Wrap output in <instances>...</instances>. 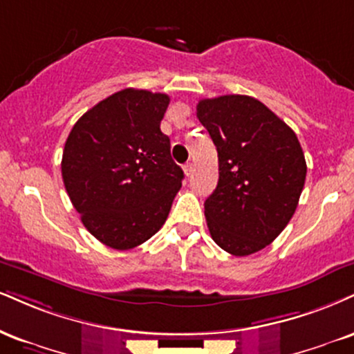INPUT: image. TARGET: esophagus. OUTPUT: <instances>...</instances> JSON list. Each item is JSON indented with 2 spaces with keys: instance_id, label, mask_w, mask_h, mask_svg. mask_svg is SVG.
I'll return each instance as SVG.
<instances>
[{
  "instance_id": "34e87169",
  "label": "esophagus",
  "mask_w": 354,
  "mask_h": 354,
  "mask_svg": "<svg viewBox=\"0 0 354 354\" xmlns=\"http://www.w3.org/2000/svg\"><path fill=\"white\" fill-rule=\"evenodd\" d=\"M193 171H194V165L189 161V163L185 165V173L188 174V176H191V174H193Z\"/></svg>"
}]
</instances>
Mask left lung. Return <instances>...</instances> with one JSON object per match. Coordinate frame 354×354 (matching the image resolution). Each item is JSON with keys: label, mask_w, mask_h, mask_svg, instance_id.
I'll list each match as a JSON object with an SVG mask.
<instances>
[{"label": "left lung", "mask_w": 354, "mask_h": 354, "mask_svg": "<svg viewBox=\"0 0 354 354\" xmlns=\"http://www.w3.org/2000/svg\"><path fill=\"white\" fill-rule=\"evenodd\" d=\"M196 113L218 150L219 181L204 203L212 241L237 257L259 252L299 206L306 176L299 138L249 95L199 100Z\"/></svg>", "instance_id": "left-lung-1"}]
</instances>
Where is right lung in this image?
Segmentation results:
<instances>
[{
    "instance_id": "right-lung-1",
    "label": "right lung",
    "mask_w": 354,
    "mask_h": 354,
    "mask_svg": "<svg viewBox=\"0 0 354 354\" xmlns=\"http://www.w3.org/2000/svg\"><path fill=\"white\" fill-rule=\"evenodd\" d=\"M166 93L123 88L93 105L72 127L62 180L87 231L129 250L160 231L185 178L160 130Z\"/></svg>"
}]
</instances>
